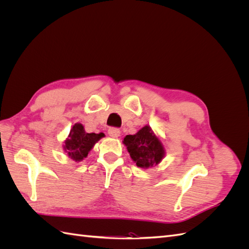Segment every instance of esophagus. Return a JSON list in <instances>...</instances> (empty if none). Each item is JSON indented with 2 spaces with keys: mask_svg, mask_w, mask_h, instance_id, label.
Masks as SVG:
<instances>
[{
  "mask_svg": "<svg viewBox=\"0 0 249 249\" xmlns=\"http://www.w3.org/2000/svg\"><path fill=\"white\" fill-rule=\"evenodd\" d=\"M108 134L112 138H117V137H119L120 131H119V129H117V127H110V129L108 130Z\"/></svg>",
  "mask_w": 249,
  "mask_h": 249,
  "instance_id": "esophagus-1",
  "label": "esophagus"
}]
</instances>
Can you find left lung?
Wrapping results in <instances>:
<instances>
[{
    "label": "left lung",
    "instance_id": "left-lung-1",
    "mask_svg": "<svg viewBox=\"0 0 249 249\" xmlns=\"http://www.w3.org/2000/svg\"><path fill=\"white\" fill-rule=\"evenodd\" d=\"M132 160L138 167L149 168L159 164L165 156V149L149 125L143 126L136 134L126 135L124 139Z\"/></svg>",
    "mask_w": 249,
    "mask_h": 249
}]
</instances>
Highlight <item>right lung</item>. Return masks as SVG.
I'll use <instances>...</instances> for the list:
<instances>
[{
    "label": "right lung",
    "mask_w": 249,
    "mask_h": 249,
    "mask_svg": "<svg viewBox=\"0 0 249 249\" xmlns=\"http://www.w3.org/2000/svg\"><path fill=\"white\" fill-rule=\"evenodd\" d=\"M103 137V133H86L84 126L81 124H76L71 127L63 148L71 160L80 162L85 159L95 143Z\"/></svg>",
    "instance_id": "obj_1"
}]
</instances>
